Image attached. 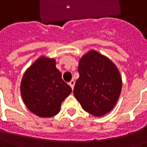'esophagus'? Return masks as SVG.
<instances>
[{"label":"esophagus","mask_w":147,"mask_h":147,"mask_svg":"<svg viewBox=\"0 0 147 147\" xmlns=\"http://www.w3.org/2000/svg\"><path fill=\"white\" fill-rule=\"evenodd\" d=\"M74 85H75V81H74V80H71L70 83H69V86L71 87V89L72 90H73L74 88Z\"/></svg>","instance_id":"1"}]
</instances>
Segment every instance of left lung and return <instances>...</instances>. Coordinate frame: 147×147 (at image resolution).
Returning a JSON list of instances; mask_svg holds the SVG:
<instances>
[{
  "label": "left lung",
  "mask_w": 147,
  "mask_h": 147,
  "mask_svg": "<svg viewBox=\"0 0 147 147\" xmlns=\"http://www.w3.org/2000/svg\"><path fill=\"white\" fill-rule=\"evenodd\" d=\"M73 94L85 111L96 117L110 112L120 97L122 81L116 65L98 52L81 58Z\"/></svg>",
  "instance_id": "8db88e82"
}]
</instances>
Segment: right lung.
Listing matches in <instances>:
<instances>
[{"instance_id":"right-lung-1","label":"right lung","mask_w":147,"mask_h":147,"mask_svg":"<svg viewBox=\"0 0 147 147\" xmlns=\"http://www.w3.org/2000/svg\"><path fill=\"white\" fill-rule=\"evenodd\" d=\"M22 98L28 109L41 117H52L60 112L71 88L62 80L53 59L42 57L24 74L21 82Z\"/></svg>"}]
</instances>
